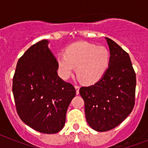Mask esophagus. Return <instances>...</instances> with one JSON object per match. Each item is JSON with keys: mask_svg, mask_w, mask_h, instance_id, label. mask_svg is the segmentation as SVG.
Here are the masks:
<instances>
[{"mask_svg": "<svg viewBox=\"0 0 148 148\" xmlns=\"http://www.w3.org/2000/svg\"><path fill=\"white\" fill-rule=\"evenodd\" d=\"M74 88L76 89V94L77 95H79V90H80V87L78 85H75L74 86Z\"/></svg>", "mask_w": 148, "mask_h": 148, "instance_id": "obj_1", "label": "esophagus"}]
</instances>
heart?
Returning a JSON list of instances; mask_svg holds the SVG:
<instances>
[{
  "label": "heart",
  "mask_w": 148,
  "mask_h": 148,
  "mask_svg": "<svg viewBox=\"0 0 148 148\" xmlns=\"http://www.w3.org/2000/svg\"><path fill=\"white\" fill-rule=\"evenodd\" d=\"M109 59L110 53L105 47L76 42L67 47L64 54L57 59L58 73L63 79H68L77 67V75L83 83L94 84L106 71Z\"/></svg>",
  "instance_id": "1"
}]
</instances>
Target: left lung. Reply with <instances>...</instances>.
<instances>
[{"instance_id": "1", "label": "left lung", "mask_w": 148, "mask_h": 148, "mask_svg": "<svg viewBox=\"0 0 148 148\" xmlns=\"http://www.w3.org/2000/svg\"><path fill=\"white\" fill-rule=\"evenodd\" d=\"M110 49L108 68L94 85L81 87L86 120L92 129L110 131L126 119L135 101L136 74L129 54L105 38Z\"/></svg>"}]
</instances>
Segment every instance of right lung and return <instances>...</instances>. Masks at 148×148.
Masks as SVG:
<instances>
[{
	"label": "right lung",
	"mask_w": 148,
	"mask_h": 148,
	"mask_svg": "<svg viewBox=\"0 0 148 148\" xmlns=\"http://www.w3.org/2000/svg\"><path fill=\"white\" fill-rule=\"evenodd\" d=\"M48 43L40 40L21 57L12 91L22 121L40 133L55 134L64 126L67 108L76 90L58 75L57 60Z\"/></svg>",
	"instance_id": "add662e5"
}]
</instances>
